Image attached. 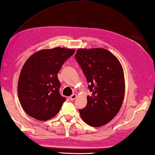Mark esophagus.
Returning <instances> with one entry per match:
<instances>
[{
  "label": "esophagus",
  "instance_id": "34e87169",
  "mask_svg": "<svg viewBox=\"0 0 155 155\" xmlns=\"http://www.w3.org/2000/svg\"><path fill=\"white\" fill-rule=\"evenodd\" d=\"M76 97H77V95H76V94H72L71 96L70 97V100H71V101H73L74 100H75Z\"/></svg>",
  "mask_w": 155,
  "mask_h": 155
}]
</instances>
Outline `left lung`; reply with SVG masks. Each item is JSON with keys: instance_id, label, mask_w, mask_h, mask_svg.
I'll return each mask as SVG.
<instances>
[{"instance_id": "left-lung-1", "label": "left lung", "mask_w": 155, "mask_h": 155, "mask_svg": "<svg viewBox=\"0 0 155 155\" xmlns=\"http://www.w3.org/2000/svg\"><path fill=\"white\" fill-rule=\"evenodd\" d=\"M75 59L85 74L88 88L87 106L78 111L87 125L107 124L119 112L124 97L125 81L122 66L109 51L78 49Z\"/></svg>"}]
</instances>
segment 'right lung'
<instances>
[{
  "label": "right lung",
  "mask_w": 155,
  "mask_h": 155,
  "mask_svg": "<svg viewBox=\"0 0 155 155\" xmlns=\"http://www.w3.org/2000/svg\"><path fill=\"white\" fill-rule=\"evenodd\" d=\"M75 50L43 49L28 59L19 77L18 93L24 111L35 119L47 120L60 111L66 97L60 94L58 73Z\"/></svg>",
  "instance_id": "obj_1"
}]
</instances>
